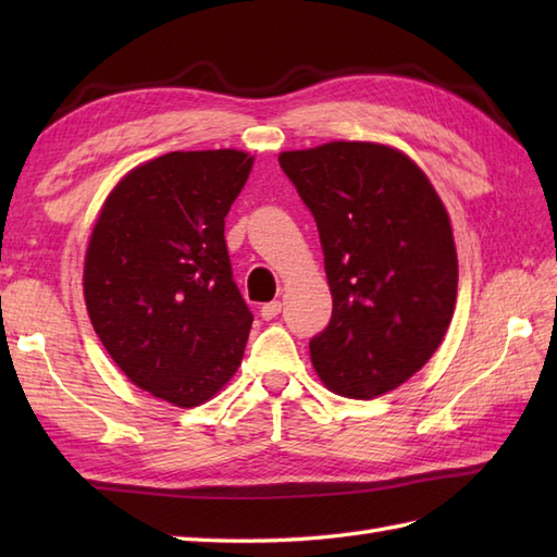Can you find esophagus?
<instances>
[{
    "label": "esophagus",
    "instance_id": "obj_1",
    "mask_svg": "<svg viewBox=\"0 0 557 557\" xmlns=\"http://www.w3.org/2000/svg\"><path fill=\"white\" fill-rule=\"evenodd\" d=\"M280 311H282L280 301H268L260 306V315H263V321H272V318H275Z\"/></svg>",
    "mask_w": 557,
    "mask_h": 557
}]
</instances>
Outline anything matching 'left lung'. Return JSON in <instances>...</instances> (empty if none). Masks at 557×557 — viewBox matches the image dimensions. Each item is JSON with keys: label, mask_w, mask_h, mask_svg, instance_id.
Returning <instances> with one entry per match:
<instances>
[{"label": "left lung", "mask_w": 557, "mask_h": 557, "mask_svg": "<svg viewBox=\"0 0 557 557\" xmlns=\"http://www.w3.org/2000/svg\"><path fill=\"white\" fill-rule=\"evenodd\" d=\"M280 168L321 234L333 318L311 361L333 393L373 399L441 347L457 299L447 210L405 152L361 140L289 150Z\"/></svg>", "instance_id": "1"}]
</instances>
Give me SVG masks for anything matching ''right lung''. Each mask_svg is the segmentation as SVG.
I'll use <instances>...</instances> for the list:
<instances>
[{
  "label": "right lung",
  "mask_w": 557,
  "mask_h": 557,
  "mask_svg": "<svg viewBox=\"0 0 557 557\" xmlns=\"http://www.w3.org/2000/svg\"><path fill=\"white\" fill-rule=\"evenodd\" d=\"M253 158L168 152L128 172L90 234L83 294L90 323L128 381L198 407L236 373L253 313L232 275L224 218Z\"/></svg>",
  "instance_id": "1"
}]
</instances>
